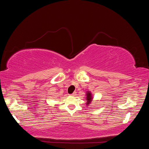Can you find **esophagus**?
Returning <instances> with one entry per match:
<instances>
[{"instance_id":"obj_1","label":"esophagus","mask_w":149,"mask_h":149,"mask_svg":"<svg viewBox=\"0 0 149 149\" xmlns=\"http://www.w3.org/2000/svg\"><path fill=\"white\" fill-rule=\"evenodd\" d=\"M76 92H74L73 94H70V95H71V96H76Z\"/></svg>"}]
</instances>
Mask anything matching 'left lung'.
I'll return each mask as SVG.
<instances>
[{
  "label": "left lung",
  "mask_w": 149,
  "mask_h": 149,
  "mask_svg": "<svg viewBox=\"0 0 149 149\" xmlns=\"http://www.w3.org/2000/svg\"><path fill=\"white\" fill-rule=\"evenodd\" d=\"M93 99V94L90 91H87L86 93V105L87 106H89L90 104L91 103Z\"/></svg>",
  "instance_id": "obj_1"
}]
</instances>
